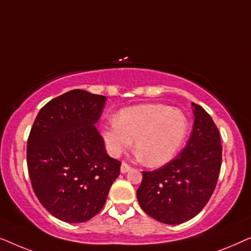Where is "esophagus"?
I'll use <instances>...</instances> for the list:
<instances>
[{
    "mask_svg": "<svg viewBox=\"0 0 251 251\" xmlns=\"http://www.w3.org/2000/svg\"><path fill=\"white\" fill-rule=\"evenodd\" d=\"M130 169H131V167H130L128 163H126V162H122V164H121V173H122V174L128 173V171H129Z\"/></svg>",
    "mask_w": 251,
    "mask_h": 251,
    "instance_id": "34e87169",
    "label": "esophagus"
}]
</instances>
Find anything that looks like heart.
I'll list each match as a JSON object with an SVG mask.
<instances>
[{"instance_id": "1", "label": "heart", "mask_w": 251, "mask_h": 251, "mask_svg": "<svg viewBox=\"0 0 251 251\" xmlns=\"http://www.w3.org/2000/svg\"><path fill=\"white\" fill-rule=\"evenodd\" d=\"M188 131L186 115L163 104H143L122 108L115 122L102 130L109 154L118 156L131 146L149 167L173 160Z\"/></svg>"}]
</instances>
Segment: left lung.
<instances>
[{"label":"left lung","instance_id":"1","mask_svg":"<svg viewBox=\"0 0 251 251\" xmlns=\"http://www.w3.org/2000/svg\"><path fill=\"white\" fill-rule=\"evenodd\" d=\"M193 130L185 149L163 167L143 171L138 190L140 208L164 224L195 217L214 193L222 166L221 136L211 116L192 102Z\"/></svg>","mask_w":251,"mask_h":251}]
</instances>
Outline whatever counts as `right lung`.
I'll use <instances>...</instances> for the list:
<instances>
[{"label": "right lung", "instance_id": "add662e5", "mask_svg": "<svg viewBox=\"0 0 251 251\" xmlns=\"http://www.w3.org/2000/svg\"><path fill=\"white\" fill-rule=\"evenodd\" d=\"M105 96L75 89L40 109L27 140L34 193L54 217L83 223L104 207L121 162L108 156L95 125Z\"/></svg>", "mask_w": 251, "mask_h": 251}]
</instances>
